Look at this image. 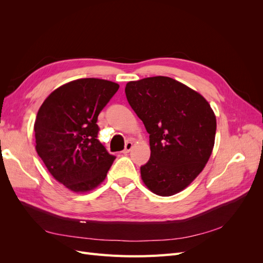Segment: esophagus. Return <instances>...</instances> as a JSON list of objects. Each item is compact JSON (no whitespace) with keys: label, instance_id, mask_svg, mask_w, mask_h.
Segmentation results:
<instances>
[{"label":"esophagus","instance_id":"1","mask_svg":"<svg viewBox=\"0 0 263 263\" xmlns=\"http://www.w3.org/2000/svg\"><path fill=\"white\" fill-rule=\"evenodd\" d=\"M132 148H133V141H127L125 145V149L123 150V154H128Z\"/></svg>","mask_w":263,"mask_h":263}]
</instances>
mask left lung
Here are the masks:
<instances>
[{
	"label": "left lung",
	"mask_w": 263,
	"mask_h": 263,
	"mask_svg": "<svg viewBox=\"0 0 263 263\" xmlns=\"http://www.w3.org/2000/svg\"><path fill=\"white\" fill-rule=\"evenodd\" d=\"M129 105L149 134L150 159L141 179L157 195L181 192L202 172L212 155L216 117L200 93L169 77L126 84Z\"/></svg>",
	"instance_id": "1"
}]
</instances>
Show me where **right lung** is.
I'll return each instance as SVG.
<instances>
[{"instance_id":"right-lung-1","label":"right lung","mask_w":263,"mask_h":263,"mask_svg":"<svg viewBox=\"0 0 263 263\" xmlns=\"http://www.w3.org/2000/svg\"><path fill=\"white\" fill-rule=\"evenodd\" d=\"M118 87L102 79H79L55 89L38 110L37 154L51 176L73 192L101 184L115 160L98 139L97 122Z\"/></svg>"}]
</instances>
